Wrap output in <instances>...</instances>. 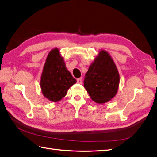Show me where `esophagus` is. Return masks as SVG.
Listing matches in <instances>:
<instances>
[{
  "label": "esophagus",
  "mask_w": 157,
  "mask_h": 157,
  "mask_svg": "<svg viewBox=\"0 0 157 157\" xmlns=\"http://www.w3.org/2000/svg\"><path fill=\"white\" fill-rule=\"evenodd\" d=\"M77 82L78 83H82V78H79L77 79Z\"/></svg>",
  "instance_id": "obj_1"
}]
</instances>
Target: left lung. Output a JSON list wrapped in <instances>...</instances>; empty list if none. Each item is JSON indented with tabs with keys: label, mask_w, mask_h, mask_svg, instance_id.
I'll use <instances>...</instances> for the list:
<instances>
[{
	"label": "left lung",
	"mask_w": 157,
	"mask_h": 157,
	"mask_svg": "<svg viewBox=\"0 0 157 157\" xmlns=\"http://www.w3.org/2000/svg\"><path fill=\"white\" fill-rule=\"evenodd\" d=\"M119 83V73L114 60L106 51L101 50L86 72L83 86L91 99L104 104L116 96Z\"/></svg>",
	"instance_id": "1"
}]
</instances>
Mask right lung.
Segmentation results:
<instances>
[{
  "mask_svg": "<svg viewBox=\"0 0 157 157\" xmlns=\"http://www.w3.org/2000/svg\"><path fill=\"white\" fill-rule=\"evenodd\" d=\"M75 83L76 79L67 70L59 50L52 49L47 57L40 81L43 95L57 102L66 96L69 88Z\"/></svg>",
  "mask_w": 157,
  "mask_h": 157,
  "instance_id": "1",
  "label": "right lung"
}]
</instances>
